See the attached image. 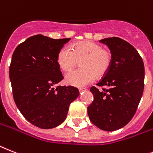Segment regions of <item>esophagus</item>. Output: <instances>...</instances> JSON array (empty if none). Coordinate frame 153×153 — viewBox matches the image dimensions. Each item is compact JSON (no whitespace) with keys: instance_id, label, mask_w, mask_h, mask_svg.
<instances>
[{"instance_id":"esophagus-1","label":"esophagus","mask_w":153,"mask_h":153,"mask_svg":"<svg viewBox=\"0 0 153 153\" xmlns=\"http://www.w3.org/2000/svg\"><path fill=\"white\" fill-rule=\"evenodd\" d=\"M79 92H85V91H86V88H79Z\"/></svg>"}]
</instances>
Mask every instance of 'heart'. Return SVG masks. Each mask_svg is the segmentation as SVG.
Returning <instances> with one entry per match:
<instances>
[{
	"mask_svg": "<svg viewBox=\"0 0 153 153\" xmlns=\"http://www.w3.org/2000/svg\"><path fill=\"white\" fill-rule=\"evenodd\" d=\"M80 61L82 68L68 73L65 76L67 84L83 87L92 82L96 76L101 78L110 70L113 54L108 49L92 41H82L73 44L71 48L64 47L58 51L57 62L65 72L70 71Z\"/></svg>",
	"mask_w": 153,
	"mask_h": 153,
	"instance_id": "heart-1",
	"label": "heart"
}]
</instances>
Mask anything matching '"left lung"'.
<instances>
[{
  "instance_id": "left-lung-1",
  "label": "left lung",
  "mask_w": 153,
  "mask_h": 153,
  "mask_svg": "<svg viewBox=\"0 0 153 153\" xmlns=\"http://www.w3.org/2000/svg\"><path fill=\"white\" fill-rule=\"evenodd\" d=\"M100 42L109 47L113 61L97 85L109 88L100 91L92 86L94 100L87 110L92 124L114 131L128 124L138 108L144 90V63L135 48L124 39L111 37Z\"/></svg>"
}]
</instances>
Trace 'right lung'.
<instances>
[{"instance_id":"1","label":"right lung","mask_w":153,"mask_h":153,"mask_svg":"<svg viewBox=\"0 0 153 153\" xmlns=\"http://www.w3.org/2000/svg\"><path fill=\"white\" fill-rule=\"evenodd\" d=\"M69 40L39 34L19 44L12 55L9 78L14 100L24 117L38 128L50 129L64 122L79 95L74 87L57 86L64 78L57 53Z\"/></svg>"}]
</instances>
